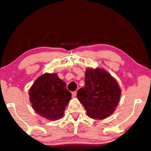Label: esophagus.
Masks as SVG:
<instances>
[{"label": "esophagus", "mask_w": 151, "mask_h": 151, "mask_svg": "<svg viewBox=\"0 0 151 151\" xmlns=\"http://www.w3.org/2000/svg\"><path fill=\"white\" fill-rule=\"evenodd\" d=\"M77 96V91H74L72 93V98H75Z\"/></svg>", "instance_id": "1"}]
</instances>
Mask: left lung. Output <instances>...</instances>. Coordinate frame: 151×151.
I'll list each match as a JSON object with an SVG mask.
<instances>
[{
  "label": "left lung",
  "instance_id": "8db88e82",
  "mask_svg": "<svg viewBox=\"0 0 151 151\" xmlns=\"http://www.w3.org/2000/svg\"><path fill=\"white\" fill-rule=\"evenodd\" d=\"M120 96L119 83L109 72L99 68L86 69L85 86L78 90L77 98L88 117L103 119L111 115Z\"/></svg>",
  "mask_w": 151,
  "mask_h": 151
}]
</instances>
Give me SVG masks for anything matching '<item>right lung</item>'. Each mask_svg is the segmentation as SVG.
Masks as SVG:
<instances>
[{"mask_svg": "<svg viewBox=\"0 0 151 151\" xmlns=\"http://www.w3.org/2000/svg\"><path fill=\"white\" fill-rule=\"evenodd\" d=\"M29 101L38 115L50 121L63 117L72 94L57 73H45L38 77L29 91Z\"/></svg>", "mask_w": 151, "mask_h": 151, "instance_id": "1", "label": "right lung"}]
</instances>
